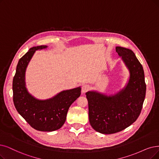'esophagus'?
Instances as JSON below:
<instances>
[{"mask_svg":"<svg viewBox=\"0 0 159 159\" xmlns=\"http://www.w3.org/2000/svg\"><path fill=\"white\" fill-rule=\"evenodd\" d=\"M89 89V86L88 85H84L81 87V92L82 93H85L86 92H87Z\"/></svg>","mask_w":159,"mask_h":159,"instance_id":"1","label":"esophagus"}]
</instances>
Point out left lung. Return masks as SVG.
Returning <instances> with one entry per match:
<instances>
[{
	"label": "left lung",
	"mask_w": 159,
	"mask_h": 159,
	"mask_svg": "<svg viewBox=\"0 0 159 159\" xmlns=\"http://www.w3.org/2000/svg\"><path fill=\"white\" fill-rule=\"evenodd\" d=\"M116 52L130 71L126 87L114 96L89 91V119L93 129L105 134L117 133L135 122L141 113L146 85L141 63L129 49L116 47Z\"/></svg>",
	"instance_id": "left-lung-1"
}]
</instances>
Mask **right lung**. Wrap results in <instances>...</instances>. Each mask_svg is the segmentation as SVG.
<instances>
[{
    "label": "right lung",
    "mask_w": 159,
    "mask_h": 159,
    "mask_svg": "<svg viewBox=\"0 0 159 159\" xmlns=\"http://www.w3.org/2000/svg\"><path fill=\"white\" fill-rule=\"evenodd\" d=\"M46 46L31 48L19 61L13 79V101L18 113L33 129L44 132L59 129L64 125L70 106L81 94V88L64 91L52 98L39 100L28 93L25 87L26 68L35 51Z\"/></svg>",
    "instance_id": "obj_1"
}]
</instances>
